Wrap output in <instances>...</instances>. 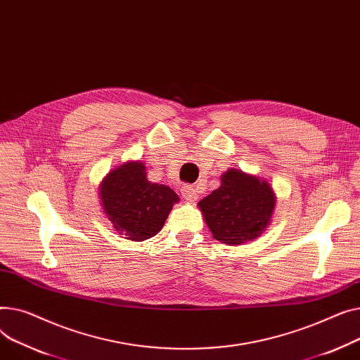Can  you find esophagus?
I'll list each match as a JSON object with an SVG mask.
<instances>
[{
  "instance_id": "obj_1",
  "label": "esophagus",
  "mask_w": 360,
  "mask_h": 360,
  "mask_svg": "<svg viewBox=\"0 0 360 360\" xmlns=\"http://www.w3.org/2000/svg\"><path fill=\"white\" fill-rule=\"evenodd\" d=\"M181 195L187 202H193L198 199V192L193 186H181Z\"/></svg>"
}]
</instances>
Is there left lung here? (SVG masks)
Segmentation results:
<instances>
[{
    "label": "left lung",
    "instance_id": "8db88e82",
    "mask_svg": "<svg viewBox=\"0 0 360 360\" xmlns=\"http://www.w3.org/2000/svg\"><path fill=\"white\" fill-rule=\"evenodd\" d=\"M219 188L199 202L214 238L229 245L255 240L264 231L274 209V193L266 180L231 168Z\"/></svg>",
    "mask_w": 360,
    "mask_h": 360
}]
</instances>
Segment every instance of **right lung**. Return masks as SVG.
I'll return each mask as SVG.
<instances>
[{
    "label": "right lung",
    "mask_w": 360,
    "mask_h": 360,
    "mask_svg": "<svg viewBox=\"0 0 360 360\" xmlns=\"http://www.w3.org/2000/svg\"><path fill=\"white\" fill-rule=\"evenodd\" d=\"M103 207L119 234L143 241L162 228L179 196L146 179L142 162H126L105 176L100 187Z\"/></svg>",
    "instance_id": "1"
}]
</instances>
